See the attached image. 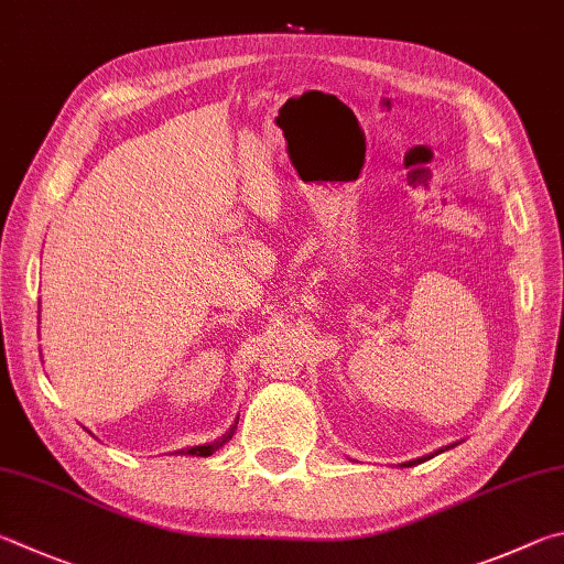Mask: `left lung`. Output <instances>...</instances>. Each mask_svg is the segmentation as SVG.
<instances>
[{"mask_svg":"<svg viewBox=\"0 0 564 564\" xmlns=\"http://www.w3.org/2000/svg\"><path fill=\"white\" fill-rule=\"evenodd\" d=\"M456 444H452V446H446V448H454ZM446 448H438V452H434L432 456H436V454H442V452H446ZM432 456H422V458H414V460H404V468H409V466H416V464H422V460H426V458H432Z\"/></svg>","mask_w":564,"mask_h":564,"instance_id":"left-lung-1","label":"left lung"}]
</instances>
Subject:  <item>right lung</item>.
<instances>
[{
  "mask_svg": "<svg viewBox=\"0 0 564 564\" xmlns=\"http://www.w3.org/2000/svg\"><path fill=\"white\" fill-rule=\"evenodd\" d=\"M237 422H239V419H237ZM237 422H234V426L229 429V432H227V434H221V436L217 438V442H212V444H204V446H189V448H180V452H175V454H184V456H204V458L212 456L214 452H217V448H221V446L227 444L229 438L234 436V429H237Z\"/></svg>",
  "mask_w": 564,
  "mask_h": 564,
  "instance_id": "right-lung-1",
  "label": "right lung"
}]
</instances>
